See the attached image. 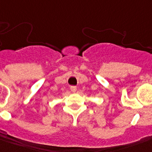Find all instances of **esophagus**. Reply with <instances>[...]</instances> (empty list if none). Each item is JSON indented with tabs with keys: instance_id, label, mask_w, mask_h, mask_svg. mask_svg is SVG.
I'll use <instances>...</instances> for the list:
<instances>
[{
	"instance_id": "34e87169",
	"label": "esophagus",
	"mask_w": 152,
	"mask_h": 152,
	"mask_svg": "<svg viewBox=\"0 0 152 152\" xmlns=\"http://www.w3.org/2000/svg\"><path fill=\"white\" fill-rule=\"evenodd\" d=\"M71 91L72 92H76V86H71Z\"/></svg>"
}]
</instances>
